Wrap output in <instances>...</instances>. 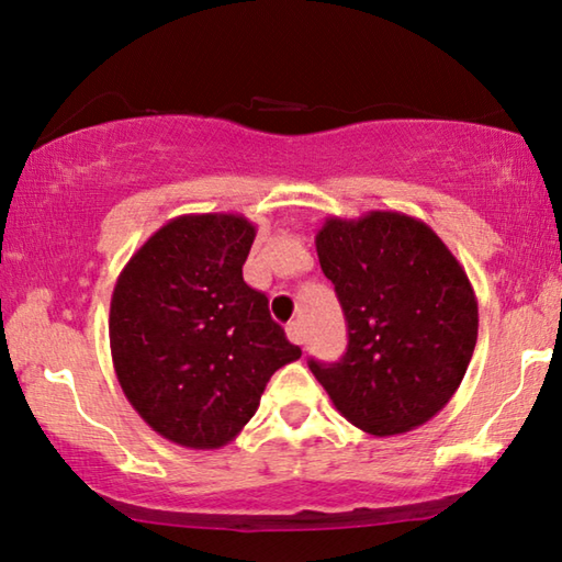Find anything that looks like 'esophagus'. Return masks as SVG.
I'll return each mask as SVG.
<instances>
[{
  "label": "esophagus",
  "instance_id": "34e87169",
  "mask_svg": "<svg viewBox=\"0 0 562 562\" xmlns=\"http://www.w3.org/2000/svg\"><path fill=\"white\" fill-rule=\"evenodd\" d=\"M288 337H290V341H294V345H304V327L300 325V322H290Z\"/></svg>",
  "mask_w": 562,
  "mask_h": 562
}]
</instances>
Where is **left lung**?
Masks as SVG:
<instances>
[{
	"mask_svg": "<svg viewBox=\"0 0 562 562\" xmlns=\"http://www.w3.org/2000/svg\"><path fill=\"white\" fill-rule=\"evenodd\" d=\"M322 272L347 317L339 361L310 359L337 412L372 436L406 434L451 402L479 337L469 274L429 225L394 211L327 217Z\"/></svg>",
	"mask_w": 562,
	"mask_h": 562,
	"instance_id": "obj_1",
	"label": "left lung"
}]
</instances>
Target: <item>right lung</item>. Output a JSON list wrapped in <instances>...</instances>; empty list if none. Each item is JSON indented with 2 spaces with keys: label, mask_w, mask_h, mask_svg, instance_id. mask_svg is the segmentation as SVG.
<instances>
[{
  "label": "right lung",
  "mask_w": 562,
  "mask_h": 562,
  "mask_svg": "<svg viewBox=\"0 0 562 562\" xmlns=\"http://www.w3.org/2000/svg\"><path fill=\"white\" fill-rule=\"evenodd\" d=\"M255 225L203 213L168 221L119 274L111 359L123 394L164 439L221 449L260 406L270 376L302 357L243 280Z\"/></svg>",
  "instance_id": "1"
}]
</instances>
